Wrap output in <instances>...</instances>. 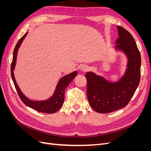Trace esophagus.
<instances>
[{
    "label": "esophagus",
    "mask_w": 151,
    "mask_h": 151,
    "mask_svg": "<svg viewBox=\"0 0 151 151\" xmlns=\"http://www.w3.org/2000/svg\"><path fill=\"white\" fill-rule=\"evenodd\" d=\"M80 70L82 71V72H86L88 71L89 70V67L87 66V65H81V67H80Z\"/></svg>",
    "instance_id": "esophagus-1"
}]
</instances>
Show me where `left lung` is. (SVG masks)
<instances>
[{
    "instance_id": "8db88e82",
    "label": "left lung",
    "mask_w": 151,
    "mask_h": 151,
    "mask_svg": "<svg viewBox=\"0 0 151 151\" xmlns=\"http://www.w3.org/2000/svg\"><path fill=\"white\" fill-rule=\"evenodd\" d=\"M119 37L115 50L124 53L127 64L124 74L111 82L92 72H87V96L90 106L99 113H108L125 107L140 83L141 57L133 36L121 26H117Z\"/></svg>"
}]
</instances>
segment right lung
Returning <instances> with one entry per match:
<instances>
[{"mask_svg": "<svg viewBox=\"0 0 151 151\" xmlns=\"http://www.w3.org/2000/svg\"><path fill=\"white\" fill-rule=\"evenodd\" d=\"M27 35H28V32L25 33L24 36L18 41L15 47V48L14 50L13 58L11 67V77L13 83L14 84L15 88L20 99L26 106L41 113H54L59 110L62 106L63 102H64V94L65 89L69 85L72 81L76 77V76L77 75V71H74L69 74H67L62 77L58 82L55 89L54 93L50 98L45 100H42V101H34V100H31L28 98H27L22 93L19 86H18L15 79L14 75V70L16 63L18 50H19L21 43L23 42V40Z\"/></svg>", "mask_w": 151, "mask_h": 151, "instance_id": "obj_1", "label": "right lung"}]
</instances>
